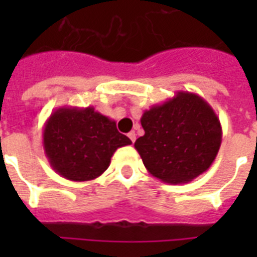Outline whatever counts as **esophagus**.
<instances>
[{"label": "esophagus", "mask_w": 257, "mask_h": 257, "mask_svg": "<svg viewBox=\"0 0 257 257\" xmlns=\"http://www.w3.org/2000/svg\"><path fill=\"white\" fill-rule=\"evenodd\" d=\"M128 137L131 139V141H132V143H135V141H136V133L135 132H129Z\"/></svg>", "instance_id": "1"}]
</instances>
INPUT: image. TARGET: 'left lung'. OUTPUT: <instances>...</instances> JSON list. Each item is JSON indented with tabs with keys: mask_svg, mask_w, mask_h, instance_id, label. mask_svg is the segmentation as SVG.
I'll list each match as a JSON object with an SVG mask.
<instances>
[{
	"mask_svg": "<svg viewBox=\"0 0 257 257\" xmlns=\"http://www.w3.org/2000/svg\"><path fill=\"white\" fill-rule=\"evenodd\" d=\"M144 136L135 148L152 176L168 184L192 181L215 161L221 145V124L199 94L176 92L141 116Z\"/></svg>",
	"mask_w": 257,
	"mask_h": 257,
	"instance_id": "1",
	"label": "left lung"
}]
</instances>
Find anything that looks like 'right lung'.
Segmentation results:
<instances>
[{
    "instance_id": "obj_1",
    "label": "right lung",
    "mask_w": 257,
    "mask_h": 257,
    "mask_svg": "<svg viewBox=\"0 0 257 257\" xmlns=\"http://www.w3.org/2000/svg\"><path fill=\"white\" fill-rule=\"evenodd\" d=\"M132 141L116 128V121L93 106H61L46 120L42 145L50 167L64 179L89 181L101 176L113 153Z\"/></svg>"
}]
</instances>
